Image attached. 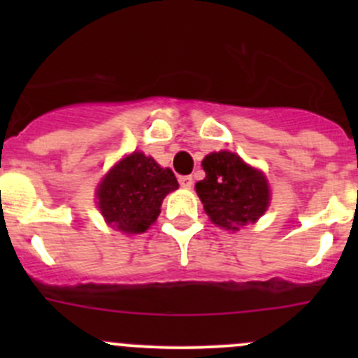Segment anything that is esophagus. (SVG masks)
I'll use <instances>...</instances> for the list:
<instances>
[{
  "mask_svg": "<svg viewBox=\"0 0 358 358\" xmlns=\"http://www.w3.org/2000/svg\"><path fill=\"white\" fill-rule=\"evenodd\" d=\"M178 182H180V185L183 187V189H190V187H192V183H194V180H192V176L185 175V176H180Z\"/></svg>",
  "mask_w": 358,
  "mask_h": 358,
  "instance_id": "34e87169",
  "label": "esophagus"
}]
</instances>
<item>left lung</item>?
<instances>
[{
	"instance_id": "8db88e82",
	"label": "left lung",
	"mask_w": 358,
	"mask_h": 358,
	"mask_svg": "<svg viewBox=\"0 0 358 358\" xmlns=\"http://www.w3.org/2000/svg\"><path fill=\"white\" fill-rule=\"evenodd\" d=\"M206 178L196 183L209 220L227 230L256 222L268 208L270 192L258 169L249 168L237 154L213 152L204 157Z\"/></svg>"
}]
</instances>
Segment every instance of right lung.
I'll list each match as a JSON object with an SVG mask.
<instances>
[{"mask_svg":"<svg viewBox=\"0 0 358 358\" xmlns=\"http://www.w3.org/2000/svg\"><path fill=\"white\" fill-rule=\"evenodd\" d=\"M178 189L171 169L133 152L110 169L99 187V208L110 227L126 234L145 232L161 213L166 194Z\"/></svg>","mask_w":358,"mask_h":358,"instance_id":"1","label":"right lung"}]
</instances>
